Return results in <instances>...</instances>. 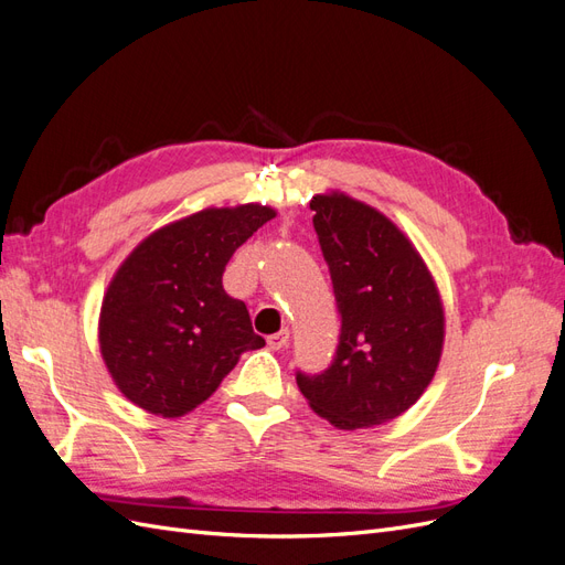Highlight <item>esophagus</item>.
<instances>
[{"label":"esophagus","instance_id":"obj_1","mask_svg":"<svg viewBox=\"0 0 565 565\" xmlns=\"http://www.w3.org/2000/svg\"><path fill=\"white\" fill-rule=\"evenodd\" d=\"M287 344H289V330H280V332L268 337V347L270 349H285Z\"/></svg>","mask_w":565,"mask_h":565}]
</instances>
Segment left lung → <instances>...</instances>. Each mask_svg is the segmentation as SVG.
<instances>
[{"label": "left lung", "instance_id": "obj_1", "mask_svg": "<svg viewBox=\"0 0 565 565\" xmlns=\"http://www.w3.org/2000/svg\"><path fill=\"white\" fill-rule=\"evenodd\" d=\"M313 226L341 318L332 363L297 370L303 398L339 429L403 415L429 386L443 306L422 256L391 221L347 195H316Z\"/></svg>", "mask_w": 565, "mask_h": 565}]
</instances>
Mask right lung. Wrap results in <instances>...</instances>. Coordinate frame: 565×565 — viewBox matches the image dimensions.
Returning a JSON list of instances; mask_svg holds the SVG:
<instances>
[{
  "label": "right lung",
  "mask_w": 565,
  "mask_h": 565,
  "mask_svg": "<svg viewBox=\"0 0 565 565\" xmlns=\"http://www.w3.org/2000/svg\"><path fill=\"white\" fill-rule=\"evenodd\" d=\"M273 216L262 204L204 210L156 231L119 266L98 339L131 403L181 417L212 396L241 353L266 344L245 301L224 289V270Z\"/></svg>",
  "instance_id": "add662e5"
}]
</instances>
